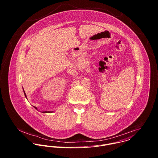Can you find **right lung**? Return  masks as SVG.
<instances>
[{"label": "right lung", "instance_id": "right-lung-1", "mask_svg": "<svg viewBox=\"0 0 158 158\" xmlns=\"http://www.w3.org/2000/svg\"><path fill=\"white\" fill-rule=\"evenodd\" d=\"M24 92V94H25V97H27V96H26V94H25V92ZM35 108H36V110H37V108H36V107H35ZM43 113H50V112H48H48H47V111H45V112H44H44H43Z\"/></svg>", "mask_w": 158, "mask_h": 158}]
</instances>
